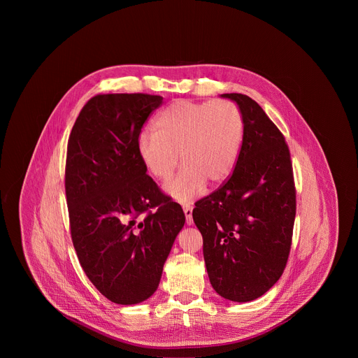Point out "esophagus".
<instances>
[{"mask_svg":"<svg viewBox=\"0 0 358 358\" xmlns=\"http://www.w3.org/2000/svg\"><path fill=\"white\" fill-rule=\"evenodd\" d=\"M182 211H184V214H185V222H187V225H192V208L189 207V206H184L182 207Z\"/></svg>","mask_w":358,"mask_h":358,"instance_id":"34e87169","label":"esophagus"}]
</instances>
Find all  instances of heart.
I'll list each match as a JSON object with an SVG mask.
<instances>
[{"label":"heart","mask_w":358,"mask_h":358,"mask_svg":"<svg viewBox=\"0 0 358 358\" xmlns=\"http://www.w3.org/2000/svg\"><path fill=\"white\" fill-rule=\"evenodd\" d=\"M152 131L138 136V159L152 178L167 182L181 156L184 167L166 191L176 201L188 203L202 192L206 182L220 184L232 173L245 124L231 100L181 99L160 112L152 122Z\"/></svg>","instance_id":"b5f03b06"}]
</instances>
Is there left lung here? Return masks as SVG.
I'll list each match as a JSON object with an SVG mask.
<instances>
[{"instance_id": "1", "label": "left lung", "mask_w": 358, "mask_h": 358, "mask_svg": "<svg viewBox=\"0 0 358 358\" xmlns=\"http://www.w3.org/2000/svg\"><path fill=\"white\" fill-rule=\"evenodd\" d=\"M221 96L236 101L243 141L232 174L195 202L192 218L213 287L242 303L265 294L286 268L296 188L289 147L264 109L242 93Z\"/></svg>"}]
</instances>
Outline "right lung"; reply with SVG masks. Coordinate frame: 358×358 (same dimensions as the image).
<instances>
[{
    "mask_svg": "<svg viewBox=\"0 0 358 358\" xmlns=\"http://www.w3.org/2000/svg\"><path fill=\"white\" fill-rule=\"evenodd\" d=\"M163 97H92L68 140L65 191L71 236L89 280L117 304H136L159 287L185 222L180 203L145 174L137 140Z\"/></svg>",
    "mask_w": 358,
    "mask_h": 358,
    "instance_id": "add662e5",
    "label": "right lung"
}]
</instances>
